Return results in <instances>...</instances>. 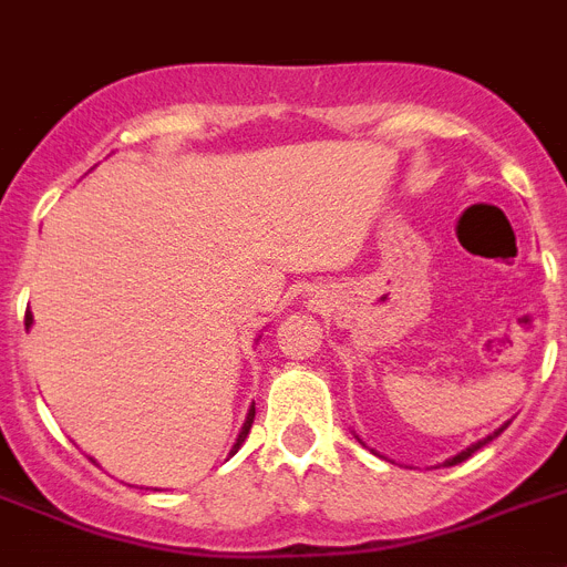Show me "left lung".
<instances>
[{
  "mask_svg": "<svg viewBox=\"0 0 567 567\" xmlns=\"http://www.w3.org/2000/svg\"><path fill=\"white\" fill-rule=\"evenodd\" d=\"M507 424H511V422H505V424H502V427H499V430H493V433H491V435H487V439H478V442H476V444H471V447H464V450H462V453H456V456H453V458H447V462H444V464H447V467H450V464H458V462H464V458H471V456H473V453H476V450H482V447H485V444H487V442H493V439H496V435H499V433H502V430H505V427H507ZM355 439H358V435H355ZM358 442H361V439H358Z\"/></svg>",
  "mask_w": 567,
  "mask_h": 567,
  "instance_id": "obj_1",
  "label": "left lung"
}]
</instances>
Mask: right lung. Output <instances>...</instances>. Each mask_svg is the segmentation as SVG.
Masks as SVG:
<instances>
[{
    "mask_svg": "<svg viewBox=\"0 0 567 567\" xmlns=\"http://www.w3.org/2000/svg\"><path fill=\"white\" fill-rule=\"evenodd\" d=\"M31 323H33V316H31V309H28V312H25V330H31ZM251 422H255V404H251L249 413H246V422H244V427H240V433H237L235 444H231V453H237V450H240V444L246 442V435H249V430H251ZM231 453H229V456H231Z\"/></svg>",
    "mask_w": 567,
    "mask_h": 567,
    "instance_id": "right-lung-1",
    "label": "right lung"
}]
</instances>
